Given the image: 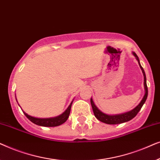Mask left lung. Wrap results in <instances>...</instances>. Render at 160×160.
<instances>
[{"label": "left lung", "mask_w": 160, "mask_h": 160, "mask_svg": "<svg viewBox=\"0 0 160 160\" xmlns=\"http://www.w3.org/2000/svg\"><path fill=\"white\" fill-rule=\"evenodd\" d=\"M132 54L133 56L135 57V59L138 60V62L139 66L141 68L142 73L143 74V77H144V89H145V94H144V96L143 98V99L141 100V101L140 102V103L138 105V106L131 110L130 111H128L126 113H120V114H115V115H108L106 114L103 112H102L100 110L99 108L96 106V105L94 102L92 98H91L90 99V102L92 105V108L94 114H95V117L97 118V119L99 120V121L103 122V123L108 124H121V123H124V122H128L133 119L135 116L137 115V113L139 112V111L141 110L142 106H143V104L145 103L146 99H147V96H148V87H147V84H146V74H145V71L142 66L141 65V63H140V60L138 57L135 52H132Z\"/></svg>", "instance_id": "left-lung-1"}]
</instances>
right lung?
Segmentation results:
<instances>
[{"label": "right lung", "mask_w": 160, "mask_h": 160, "mask_svg": "<svg viewBox=\"0 0 160 160\" xmlns=\"http://www.w3.org/2000/svg\"><path fill=\"white\" fill-rule=\"evenodd\" d=\"M73 101L71 102V104L69 105V106L68 107L66 110L63 112L62 114L58 116L55 117H52V118H36L32 116L28 115V113H26L25 111H23L24 114L26 116V117L30 120V122H32V123L37 124V125L42 126V127H57L60 125L67 121V119H68V117L70 115V111H71V106L73 103Z\"/></svg>", "instance_id": "obj_1"}]
</instances>
